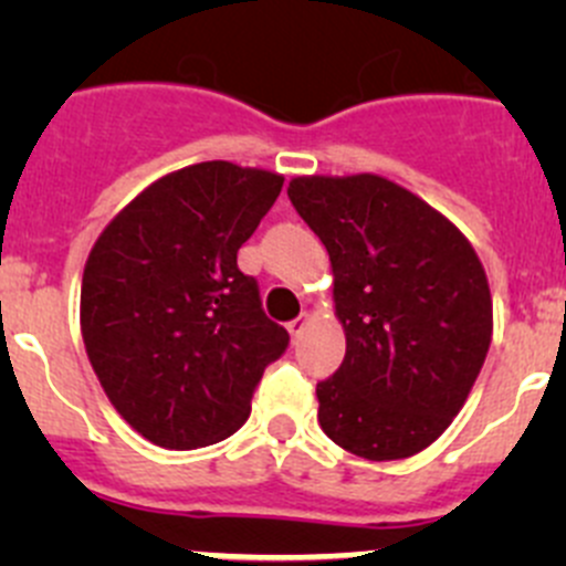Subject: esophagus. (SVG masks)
Instances as JSON below:
<instances>
[{"label":"esophagus","instance_id":"1","mask_svg":"<svg viewBox=\"0 0 566 566\" xmlns=\"http://www.w3.org/2000/svg\"><path fill=\"white\" fill-rule=\"evenodd\" d=\"M306 323H310V315H306V312H304V315H301V317H295L293 323H287V331H290V336H293V342L298 339L301 331L306 328Z\"/></svg>","mask_w":566,"mask_h":566}]
</instances>
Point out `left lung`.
Instances as JSON below:
<instances>
[{
    "instance_id": "obj_1",
    "label": "left lung",
    "mask_w": 566,
    "mask_h": 566,
    "mask_svg": "<svg viewBox=\"0 0 566 566\" xmlns=\"http://www.w3.org/2000/svg\"><path fill=\"white\" fill-rule=\"evenodd\" d=\"M287 197L323 241L345 361L317 384L325 436L364 460L430 447L460 413L493 336L488 276L465 235L378 175L295 177Z\"/></svg>"
}]
</instances>
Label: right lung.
I'll use <instances>...</instances> for the list:
<instances>
[{"mask_svg":"<svg viewBox=\"0 0 566 566\" xmlns=\"http://www.w3.org/2000/svg\"><path fill=\"white\" fill-rule=\"evenodd\" d=\"M282 175L205 161L125 205L82 279V336L117 413L164 449H199L249 419L262 373L290 345L262 312L238 249Z\"/></svg>","mask_w":566,"mask_h":566,"instance_id":"obj_1","label":"right lung"}]
</instances>
